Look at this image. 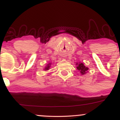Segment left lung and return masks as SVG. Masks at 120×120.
<instances>
[{"label": "left lung", "mask_w": 120, "mask_h": 120, "mask_svg": "<svg viewBox=\"0 0 120 120\" xmlns=\"http://www.w3.org/2000/svg\"><path fill=\"white\" fill-rule=\"evenodd\" d=\"M77 69L80 71L82 74H84L86 73V71H88V69H89V68H88L87 67H85V66L84 65L83 63H79V64H77Z\"/></svg>", "instance_id": "8db88e82"}]
</instances>
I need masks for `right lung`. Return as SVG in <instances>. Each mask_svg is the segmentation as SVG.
Wrapping results in <instances>:
<instances>
[{"label": "right lung", "instance_id": "add662e5", "mask_svg": "<svg viewBox=\"0 0 120 120\" xmlns=\"http://www.w3.org/2000/svg\"><path fill=\"white\" fill-rule=\"evenodd\" d=\"M50 64H51L50 63L48 64V65L47 66L46 68H45V70H46V71H47V70H49V67H50V65H50Z\"/></svg>", "mask_w": 120, "mask_h": 120}]
</instances>
